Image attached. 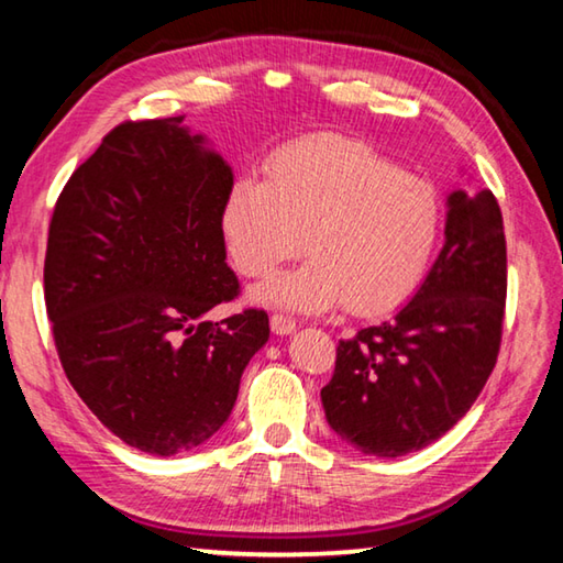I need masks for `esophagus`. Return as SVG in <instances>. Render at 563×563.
<instances>
[{
	"label": "esophagus",
	"instance_id": "34e87169",
	"mask_svg": "<svg viewBox=\"0 0 563 563\" xmlns=\"http://www.w3.org/2000/svg\"><path fill=\"white\" fill-rule=\"evenodd\" d=\"M271 328L275 335H290V332L295 330V320L283 316V312H275V316H271Z\"/></svg>",
	"mask_w": 563,
	"mask_h": 563
}]
</instances>
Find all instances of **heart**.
<instances>
[{"mask_svg": "<svg viewBox=\"0 0 563 563\" xmlns=\"http://www.w3.org/2000/svg\"><path fill=\"white\" fill-rule=\"evenodd\" d=\"M440 221L432 184L335 133L278 151L265 180H235L221 213L225 251L245 278L298 258L305 235L312 258L263 285V302L300 312L345 302L355 316H383L415 292Z\"/></svg>", "mask_w": 563, "mask_h": 563, "instance_id": "obj_1", "label": "heart"}]
</instances>
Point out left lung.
Listing matches in <instances>:
<instances>
[{
	"mask_svg": "<svg viewBox=\"0 0 563 563\" xmlns=\"http://www.w3.org/2000/svg\"><path fill=\"white\" fill-rule=\"evenodd\" d=\"M444 247L393 320L340 340L322 387L328 424L362 454L402 456L470 412L497 365L507 241L489 188L446 198Z\"/></svg>",
	"mask_w": 563,
	"mask_h": 563,
	"instance_id": "8db88e82",
	"label": "left lung"
}]
</instances>
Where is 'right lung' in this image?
Returning a JSON list of instances; mask_svg holds the SVG:
<instances>
[{
	"label": "right lung",
	"mask_w": 563,
	"mask_h": 563,
	"mask_svg": "<svg viewBox=\"0 0 563 563\" xmlns=\"http://www.w3.org/2000/svg\"><path fill=\"white\" fill-rule=\"evenodd\" d=\"M123 121L56 198L44 258L54 345L76 395L141 452L203 444L268 342V312L203 320L241 295L221 213L233 170L180 126Z\"/></svg>",
	"instance_id": "1"
}]
</instances>
